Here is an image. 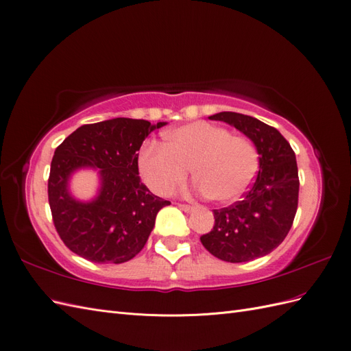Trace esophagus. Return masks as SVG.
I'll return each instance as SVG.
<instances>
[{
    "label": "esophagus",
    "mask_w": 351,
    "mask_h": 351,
    "mask_svg": "<svg viewBox=\"0 0 351 351\" xmlns=\"http://www.w3.org/2000/svg\"><path fill=\"white\" fill-rule=\"evenodd\" d=\"M178 208L182 209V210H184V212H192V210L195 209V206H192V205H186V204H178Z\"/></svg>",
    "instance_id": "1"
}]
</instances>
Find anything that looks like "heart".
<instances>
[{"label": "heart", "mask_w": 351, "mask_h": 351, "mask_svg": "<svg viewBox=\"0 0 351 351\" xmlns=\"http://www.w3.org/2000/svg\"><path fill=\"white\" fill-rule=\"evenodd\" d=\"M141 177L158 195H171L193 169L199 189L222 205L236 204L258 174L254 146L221 125L196 121L164 134V145L146 143L137 156Z\"/></svg>", "instance_id": "b5f03b06"}]
</instances>
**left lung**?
<instances>
[{
	"mask_svg": "<svg viewBox=\"0 0 351 351\" xmlns=\"http://www.w3.org/2000/svg\"><path fill=\"white\" fill-rule=\"evenodd\" d=\"M209 120L224 121L249 137L259 155V171L240 202L214 210L215 226L200 241L226 262L262 258L280 246L293 226L299 202L294 151L277 129L250 115L224 111Z\"/></svg>",
	"mask_w": 351,
	"mask_h": 351,
	"instance_id": "left-lung-1",
	"label": "left lung"
}]
</instances>
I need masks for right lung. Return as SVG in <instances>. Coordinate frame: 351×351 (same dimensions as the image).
<instances>
[{"instance_id": "obj_1", "label": "right lung", "mask_w": 351, "mask_h": 351, "mask_svg": "<svg viewBox=\"0 0 351 351\" xmlns=\"http://www.w3.org/2000/svg\"><path fill=\"white\" fill-rule=\"evenodd\" d=\"M165 124L119 117L84 124L57 147L48 200L57 232L71 252L95 263H123L143 249L156 214L169 202L141 182L137 151ZM79 169L99 173V192L90 201L69 192V180Z\"/></svg>"}]
</instances>
